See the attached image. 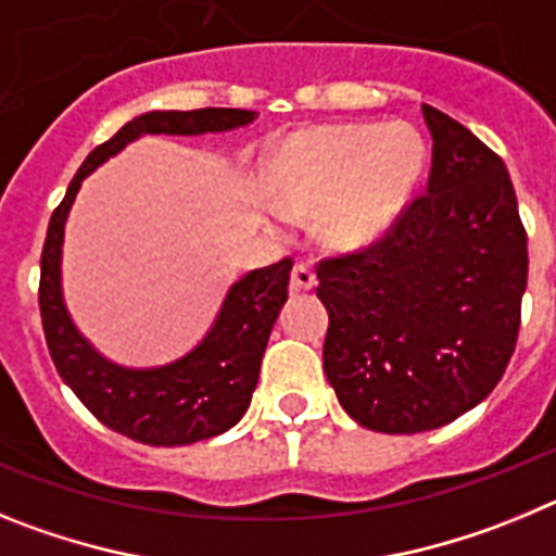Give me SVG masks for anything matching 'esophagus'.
<instances>
[{"mask_svg": "<svg viewBox=\"0 0 556 556\" xmlns=\"http://www.w3.org/2000/svg\"><path fill=\"white\" fill-rule=\"evenodd\" d=\"M314 287H317V275H314V269L308 267V264H303V262L294 264L289 289H292V292L298 294V292H312Z\"/></svg>", "mask_w": 556, "mask_h": 556, "instance_id": "obj_1", "label": "esophagus"}]
</instances>
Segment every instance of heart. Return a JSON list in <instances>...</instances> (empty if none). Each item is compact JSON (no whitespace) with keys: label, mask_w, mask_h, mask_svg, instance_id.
<instances>
[{"label":"heart","mask_w":556,"mask_h":556,"mask_svg":"<svg viewBox=\"0 0 556 556\" xmlns=\"http://www.w3.org/2000/svg\"><path fill=\"white\" fill-rule=\"evenodd\" d=\"M426 169L424 136L406 122L308 127L267 164L273 217L320 208L317 230L333 248H365L409 203Z\"/></svg>","instance_id":"1"}]
</instances>
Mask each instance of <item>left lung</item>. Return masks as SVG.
I'll return each instance as SVG.
<instances>
[{
  "instance_id": "1",
  "label": "left lung",
  "mask_w": 556,
  "mask_h": 556,
  "mask_svg": "<svg viewBox=\"0 0 556 556\" xmlns=\"http://www.w3.org/2000/svg\"><path fill=\"white\" fill-rule=\"evenodd\" d=\"M420 111L434 141L424 194L376 242L317 262L326 376L342 409L384 434L440 429L493 392L529 273L504 161L443 111Z\"/></svg>"
}]
</instances>
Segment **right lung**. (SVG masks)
Returning a JSON list of instances; mask_svg holds the SVG:
<instances>
[{
  "instance_id": "right-lung-1",
  "label": "right lung",
  "mask_w": 556,
  "mask_h": 556,
  "mask_svg": "<svg viewBox=\"0 0 556 556\" xmlns=\"http://www.w3.org/2000/svg\"><path fill=\"white\" fill-rule=\"evenodd\" d=\"M258 113L242 108H198V111H152L127 122L105 144L94 147L77 169L47 228L41 250L43 337L61 378L91 415L108 429L144 445H189L208 440L242 420L258 384L262 356L275 317L289 298L292 258L253 269L230 287L208 337L184 358L152 370H127L102 358L77 333L63 306L61 244L68 208L83 178L102 161L144 132L200 136L250 125Z\"/></svg>"
}]
</instances>
